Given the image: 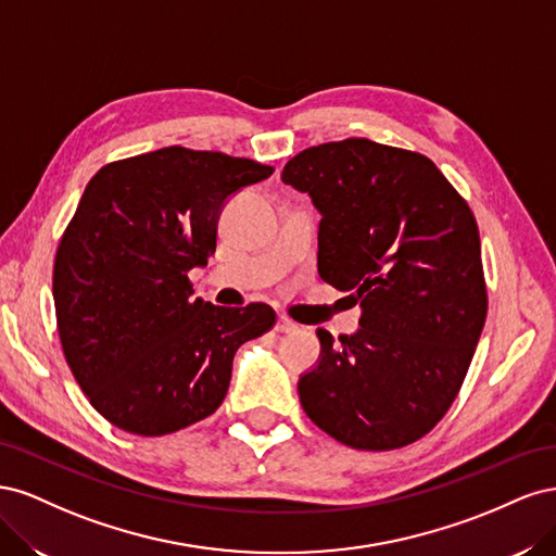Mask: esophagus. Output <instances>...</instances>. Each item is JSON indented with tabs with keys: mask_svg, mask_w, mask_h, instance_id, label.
Wrapping results in <instances>:
<instances>
[{
	"mask_svg": "<svg viewBox=\"0 0 556 556\" xmlns=\"http://www.w3.org/2000/svg\"><path fill=\"white\" fill-rule=\"evenodd\" d=\"M276 329L282 331V333H290L296 329V325L292 323V319L288 315H278V323H276Z\"/></svg>",
	"mask_w": 556,
	"mask_h": 556,
	"instance_id": "34e87169",
	"label": "esophagus"
}]
</instances>
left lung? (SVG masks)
<instances>
[{
    "instance_id": "obj_1",
    "label": "left lung",
    "mask_w": 556,
    "mask_h": 556,
    "mask_svg": "<svg viewBox=\"0 0 556 556\" xmlns=\"http://www.w3.org/2000/svg\"><path fill=\"white\" fill-rule=\"evenodd\" d=\"M282 182L323 215L319 278L362 306L357 333L317 329L301 406L355 450L419 441L457 399L484 327L473 211L429 157L368 139L301 150Z\"/></svg>"
}]
</instances>
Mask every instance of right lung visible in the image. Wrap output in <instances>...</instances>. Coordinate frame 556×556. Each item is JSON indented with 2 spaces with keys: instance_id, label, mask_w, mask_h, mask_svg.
Returning a JSON list of instances; mask_svg holds the SVG:
<instances>
[{
  "instance_id": "obj_1",
  "label": "right lung",
  "mask_w": 556,
  "mask_h": 556,
  "mask_svg": "<svg viewBox=\"0 0 556 556\" xmlns=\"http://www.w3.org/2000/svg\"><path fill=\"white\" fill-rule=\"evenodd\" d=\"M274 166L169 146L99 169L53 268L58 331L80 390L117 429L164 435L213 415L237 350L276 325L266 304L213 306L188 274L215 252L217 217Z\"/></svg>"
}]
</instances>
